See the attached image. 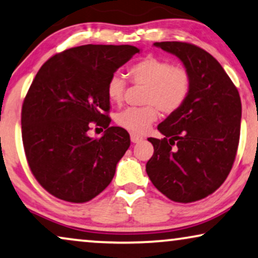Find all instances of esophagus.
Listing matches in <instances>:
<instances>
[{"label": "esophagus", "mask_w": 258, "mask_h": 258, "mask_svg": "<svg viewBox=\"0 0 258 258\" xmlns=\"http://www.w3.org/2000/svg\"><path fill=\"white\" fill-rule=\"evenodd\" d=\"M142 140H143V138L140 136L135 135V133H132V135H131V142L132 143H139V142H142Z\"/></svg>", "instance_id": "esophagus-1"}]
</instances>
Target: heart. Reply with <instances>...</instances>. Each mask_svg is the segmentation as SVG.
Returning <instances> with one entry per match:
<instances>
[{
    "instance_id": "1",
    "label": "heart",
    "mask_w": 258,
    "mask_h": 258,
    "mask_svg": "<svg viewBox=\"0 0 258 258\" xmlns=\"http://www.w3.org/2000/svg\"><path fill=\"white\" fill-rule=\"evenodd\" d=\"M128 77L136 85L146 86L143 107H127L116 114L120 127L132 133H144L158 119V108L172 114L185 104L191 91V74L187 68L174 64L171 60L149 55L128 68ZM127 88L120 73L109 77L106 93L109 101L120 104Z\"/></svg>"
}]
</instances>
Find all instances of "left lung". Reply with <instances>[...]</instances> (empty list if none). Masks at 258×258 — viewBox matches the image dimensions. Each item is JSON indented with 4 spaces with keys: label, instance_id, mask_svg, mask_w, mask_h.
Masks as SVG:
<instances>
[{
    "label": "left lung",
    "instance_id": "1",
    "mask_svg": "<svg viewBox=\"0 0 258 258\" xmlns=\"http://www.w3.org/2000/svg\"><path fill=\"white\" fill-rule=\"evenodd\" d=\"M179 57L191 74L185 104L158 126L163 139L146 164L151 181L177 203H192L214 194L229 176L241 135L239 93L221 63L196 44L156 42Z\"/></svg>",
    "mask_w": 258,
    "mask_h": 258
}]
</instances>
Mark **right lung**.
<instances>
[{
    "label": "right lung",
    "instance_id": "1",
    "mask_svg": "<svg viewBox=\"0 0 258 258\" xmlns=\"http://www.w3.org/2000/svg\"><path fill=\"white\" fill-rule=\"evenodd\" d=\"M139 49L130 44H85L55 54L37 72L21 112L29 169L54 197L86 203L105 190L130 147L126 130L109 126L106 86ZM92 124L106 128L91 139Z\"/></svg>",
    "mask_w": 258,
    "mask_h": 258
}]
</instances>
